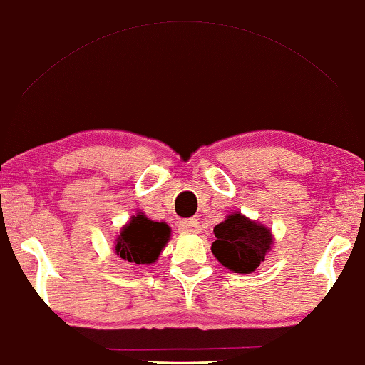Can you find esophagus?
Wrapping results in <instances>:
<instances>
[{
	"mask_svg": "<svg viewBox=\"0 0 365 365\" xmlns=\"http://www.w3.org/2000/svg\"><path fill=\"white\" fill-rule=\"evenodd\" d=\"M178 230L181 231V232H199L200 225H199V222H197L195 218L182 220V222H179Z\"/></svg>",
	"mask_w": 365,
	"mask_h": 365,
	"instance_id": "esophagus-1",
	"label": "esophagus"
}]
</instances>
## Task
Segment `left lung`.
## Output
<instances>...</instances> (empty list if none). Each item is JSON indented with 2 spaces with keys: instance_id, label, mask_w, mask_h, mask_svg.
Here are the masks:
<instances>
[{
  "instance_id": "1",
  "label": "left lung",
  "mask_w": 365,
  "mask_h": 365,
  "mask_svg": "<svg viewBox=\"0 0 365 365\" xmlns=\"http://www.w3.org/2000/svg\"><path fill=\"white\" fill-rule=\"evenodd\" d=\"M212 252L220 264L235 273H252L273 246L270 228L241 213H231L213 228Z\"/></svg>"
}]
</instances>
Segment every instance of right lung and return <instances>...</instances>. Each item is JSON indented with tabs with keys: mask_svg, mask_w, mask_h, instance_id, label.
Returning <instances> with one entry per match:
<instances>
[{
	"mask_svg": "<svg viewBox=\"0 0 365 365\" xmlns=\"http://www.w3.org/2000/svg\"><path fill=\"white\" fill-rule=\"evenodd\" d=\"M171 230L163 222H153L143 213L130 217L119 231L115 252L119 259L137 265H150L170 241Z\"/></svg>",
	"mask_w": 365,
	"mask_h": 365,
	"instance_id": "1",
	"label": "right lung"
}]
</instances>
